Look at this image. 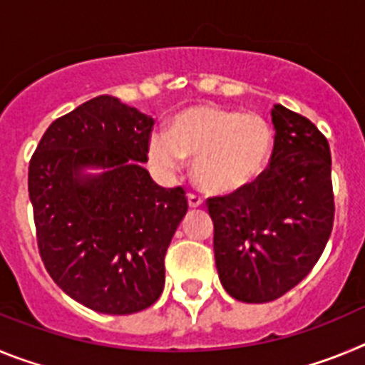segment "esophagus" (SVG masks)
<instances>
[{"label": "esophagus", "instance_id": "esophagus-1", "mask_svg": "<svg viewBox=\"0 0 365 365\" xmlns=\"http://www.w3.org/2000/svg\"><path fill=\"white\" fill-rule=\"evenodd\" d=\"M188 205L190 208H199V206H202V197L197 193H188Z\"/></svg>", "mask_w": 365, "mask_h": 365}]
</instances>
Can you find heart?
I'll use <instances>...</instances> for the list:
<instances>
[{"label": "heart", "instance_id": "b5f03b06", "mask_svg": "<svg viewBox=\"0 0 365 365\" xmlns=\"http://www.w3.org/2000/svg\"><path fill=\"white\" fill-rule=\"evenodd\" d=\"M272 144V130L259 115L195 106L175 115L170 135L150 138V159L166 173L179 172L185 159H195L193 175L202 188L232 193L259 179Z\"/></svg>", "mask_w": 365, "mask_h": 365}]
</instances>
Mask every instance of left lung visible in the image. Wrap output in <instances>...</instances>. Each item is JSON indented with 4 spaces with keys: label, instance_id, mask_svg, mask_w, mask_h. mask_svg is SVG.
<instances>
[{
    "label": "left lung",
    "instance_id": "obj_1",
    "mask_svg": "<svg viewBox=\"0 0 365 365\" xmlns=\"http://www.w3.org/2000/svg\"><path fill=\"white\" fill-rule=\"evenodd\" d=\"M269 168L243 190L206 201L219 279L245 303L278 299L320 259L334 221L331 150L309 118L276 104Z\"/></svg>",
    "mask_w": 365,
    "mask_h": 365
}]
</instances>
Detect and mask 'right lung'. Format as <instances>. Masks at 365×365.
<instances>
[{
    "instance_id": "right-lung-1",
    "label": "right lung",
    "mask_w": 365,
    "mask_h": 365,
    "mask_svg": "<svg viewBox=\"0 0 365 365\" xmlns=\"http://www.w3.org/2000/svg\"><path fill=\"white\" fill-rule=\"evenodd\" d=\"M153 124L115 96H96L56 118L29 163L41 261L96 312L133 314L159 299L164 256L188 210L182 186L163 188L143 168Z\"/></svg>"
}]
</instances>
